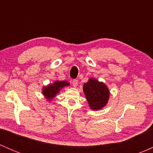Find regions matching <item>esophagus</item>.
Returning <instances> with one entry per match:
<instances>
[{
    "mask_svg": "<svg viewBox=\"0 0 153 153\" xmlns=\"http://www.w3.org/2000/svg\"><path fill=\"white\" fill-rule=\"evenodd\" d=\"M78 80H76V79H75V80H73V87H76L77 85H78Z\"/></svg>",
    "mask_w": 153,
    "mask_h": 153,
    "instance_id": "1",
    "label": "esophagus"
}]
</instances>
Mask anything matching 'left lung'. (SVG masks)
<instances>
[{
    "mask_svg": "<svg viewBox=\"0 0 153 153\" xmlns=\"http://www.w3.org/2000/svg\"><path fill=\"white\" fill-rule=\"evenodd\" d=\"M83 91L91 108L101 109L108 102L109 91L103 82L90 79L84 84Z\"/></svg>",
    "mask_w": 153,
    "mask_h": 153,
    "instance_id": "left-lung-1",
    "label": "left lung"
}]
</instances>
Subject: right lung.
<instances>
[{
    "label": "right lung",
    "instance_id": "right-lung-1",
    "mask_svg": "<svg viewBox=\"0 0 153 153\" xmlns=\"http://www.w3.org/2000/svg\"><path fill=\"white\" fill-rule=\"evenodd\" d=\"M69 85V83L66 81H56L52 85H48L47 87H45L43 88V94L48 99H51L55 96V95L60 91L62 88Z\"/></svg>",
    "mask_w": 153,
    "mask_h": 153
}]
</instances>
